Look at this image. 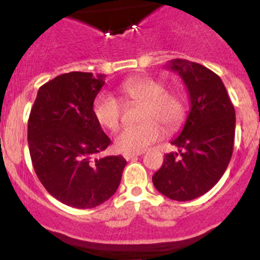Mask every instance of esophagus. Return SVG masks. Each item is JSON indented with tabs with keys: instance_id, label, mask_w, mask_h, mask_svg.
Here are the masks:
<instances>
[{
	"instance_id": "esophagus-1",
	"label": "esophagus",
	"mask_w": 260,
	"mask_h": 260,
	"mask_svg": "<svg viewBox=\"0 0 260 260\" xmlns=\"http://www.w3.org/2000/svg\"><path fill=\"white\" fill-rule=\"evenodd\" d=\"M141 154H142V152H136V153L135 152H124V153H123V157H124L127 161H129V159L136 158V157L141 156Z\"/></svg>"
}]
</instances>
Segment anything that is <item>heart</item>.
<instances>
[{"label": "heart", "mask_w": 260, "mask_h": 260, "mask_svg": "<svg viewBox=\"0 0 260 260\" xmlns=\"http://www.w3.org/2000/svg\"><path fill=\"white\" fill-rule=\"evenodd\" d=\"M119 93L127 103H141L137 125L124 127L114 138L115 148L120 152H142L165 136L167 131H176L185 119V101L176 91L167 90L162 81L141 77L124 81ZM96 122L107 129L114 131L122 117V104L108 93H99L93 102Z\"/></svg>", "instance_id": "heart-1"}]
</instances>
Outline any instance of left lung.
Here are the masks:
<instances>
[{
	"mask_svg": "<svg viewBox=\"0 0 260 260\" xmlns=\"http://www.w3.org/2000/svg\"><path fill=\"white\" fill-rule=\"evenodd\" d=\"M169 68L182 78L191 109L171 142L179 151L165 156L152 182L169 199L188 201L208 192L224 175L234 147L235 109L222 80L210 69L182 59L172 60Z\"/></svg>",
	"mask_w": 260,
	"mask_h": 260,
	"instance_id": "left-lung-1",
	"label": "left lung"
}]
</instances>
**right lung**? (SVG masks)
Wrapping results in <instances>:
<instances>
[{
  "instance_id": "1",
  "label": "right lung",
  "mask_w": 260,
  "mask_h": 260,
  "mask_svg": "<svg viewBox=\"0 0 260 260\" xmlns=\"http://www.w3.org/2000/svg\"><path fill=\"white\" fill-rule=\"evenodd\" d=\"M103 75L72 72L40 86L27 124L34 170L60 203L91 209L108 200L119 186L122 156L95 158L111 140L93 114Z\"/></svg>"
}]
</instances>
